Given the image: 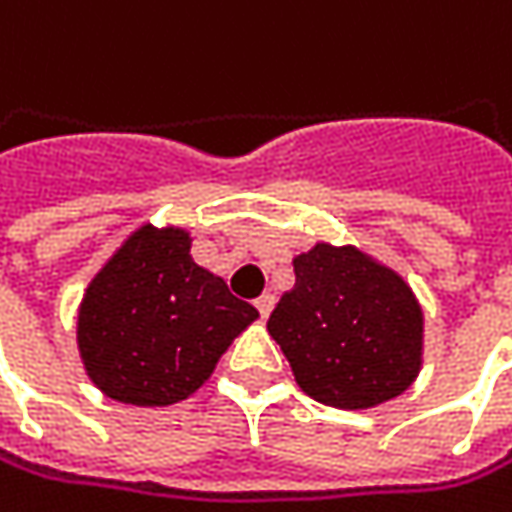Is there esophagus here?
Returning <instances> with one entry per match:
<instances>
[{"label": "esophagus", "instance_id": "esophagus-1", "mask_svg": "<svg viewBox=\"0 0 512 512\" xmlns=\"http://www.w3.org/2000/svg\"><path fill=\"white\" fill-rule=\"evenodd\" d=\"M273 305H276V296H273V294H262L259 299H256V308H259L262 320H268L270 311H273Z\"/></svg>", "mask_w": 512, "mask_h": 512}]
</instances>
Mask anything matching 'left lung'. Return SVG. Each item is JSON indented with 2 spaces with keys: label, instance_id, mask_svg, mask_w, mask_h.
<instances>
[{
  "label": "left lung",
  "instance_id": "left-lung-1",
  "mask_svg": "<svg viewBox=\"0 0 512 512\" xmlns=\"http://www.w3.org/2000/svg\"><path fill=\"white\" fill-rule=\"evenodd\" d=\"M294 288L268 320L299 389L325 406L374 409L423 366V308L397 270L354 244L294 256Z\"/></svg>",
  "mask_w": 512,
  "mask_h": 512
}]
</instances>
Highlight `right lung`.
<instances>
[{"label":"right lung","mask_w":512,"mask_h":512,"mask_svg":"<svg viewBox=\"0 0 512 512\" xmlns=\"http://www.w3.org/2000/svg\"><path fill=\"white\" fill-rule=\"evenodd\" d=\"M184 227L141 224L94 273L77 308L89 380L117 403L172 406L198 392L259 311L195 265Z\"/></svg>","instance_id":"add662e5"}]
</instances>
